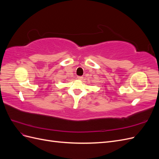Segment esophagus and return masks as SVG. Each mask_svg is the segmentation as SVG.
I'll list each match as a JSON object with an SVG mask.
<instances>
[{
  "instance_id": "esophagus-1",
  "label": "esophagus",
  "mask_w": 159,
  "mask_h": 159,
  "mask_svg": "<svg viewBox=\"0 0 159 159\" xmlns=\"http://www.w3.org/2000/svg\"><path fill=\"white\" fill-rule=\"evenodd\" d=\"M77 78H78V80H82L83 79V77L82 76H78V77H77Z\"/></svg>"
}]
</instances>
